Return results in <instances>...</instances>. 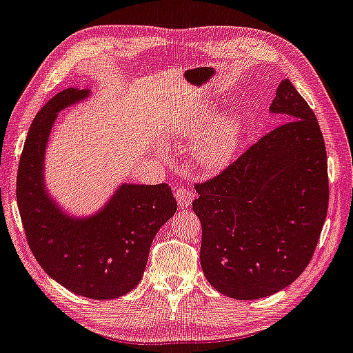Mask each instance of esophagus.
Here are the masks:
<instances>
[{"mask_svg": "<svg viewBox=\"0 0 353 353\" xmlns=\"http://www.w3.org/2000/svg\"><path fill=\"white\" fill-rule=\"evenodd\" d=\"M174 197H176L181 208H187L190 207L192 202H194V192L187 190L184 187H177V189L174 190Z\"/></svg>", "mask_w": 353, "mask_h": 353, "instance_id": "1", "label": "esophagus"}]
</instances>
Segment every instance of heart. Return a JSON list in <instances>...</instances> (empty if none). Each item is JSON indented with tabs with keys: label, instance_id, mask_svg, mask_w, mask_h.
Instances as JSON below:
<instances>
[{
	"label": "heart",
	"instance_id": "heart-1",
	"mask_svg": "<svg viewBox=\"0 0 353 353\" xmlns=\"http://www.w3.org/2000/svg\"><path fill=\"white\" fill-rule=\"evenodd\" d=\"M215 109L203 107L187 115L176 127V135L185 141H195L192 148V161L203 172H221L233 163L244 137V119L231 112L218 119L212 127Z\"/></svg>",
	"mask_w": 353,
	"mask_h": 353
}]
</instances>
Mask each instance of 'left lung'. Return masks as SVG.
I'll return each instance as SVG.
<instances>
[{"label": "left lung", "instance_id": "8db88e82", "mask_svg": "<svg viewBox=\"0 0 353 353\" xmlns=\"http://www.w3.org/2000/svg\"><path fill=\"white\" fill-rule=\"evenodd\" d=\"M270 114L283 122L216 177L195 185L200 264L216 292L257 300L303 274L327 215V154L311 107L282 79Z\"/></svg>", "mask_w": 353, "mask_h": 353}]
</instances>
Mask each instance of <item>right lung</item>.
Instances as JSON below:
<instances>
[{"label":"right lung","mask_w":353,"mask_h":353,"mask_svg":"<svg viewBox=\"0 0 353 353\" xmlns=\"http://www.w3.org/2000/svg\"><path fill=\"white\" fill-rule=\"evenodd\" d=\"M91 96L68 88L47 102L30 125L16 197L34 257L61 287L91 300H114L140 283L150 246L177 210L168 184H120L91 215H71L46 184V151L60 110Z\"/></svg>","instance_id":"1"}]
</instances>
